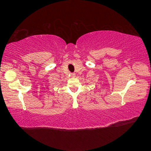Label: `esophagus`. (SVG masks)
<instances>
[{"mask_svg":"<svg viewBox=\"0 0 151 151\" xmlns=\"http://www.w3.org/2000/svg\"><path fill=\"white\" fill-rule=\"evenodd\" d=\"M71 76H72L73 77H75V76L76 75H75V73H72V74H71Z\"/></svg>","mask_w":151,"mask_h":151,"instance_id":"esophagus-1","label":"esophagus"}]
</instances>
